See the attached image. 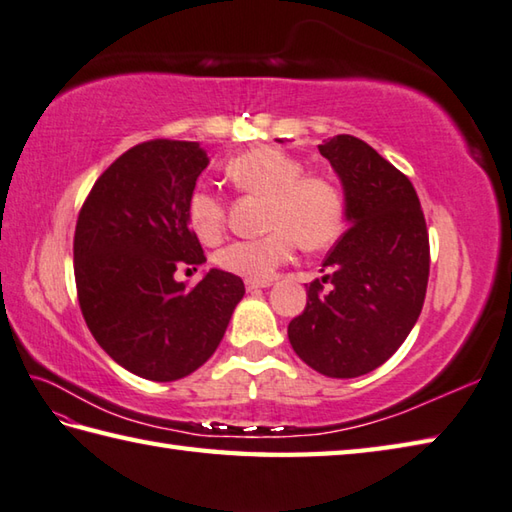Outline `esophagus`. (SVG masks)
<instances>
[{
	"mask_svg": "<svg viewBox=\"0 0 512 512\" xmlns=\"http://www.w3.org/2000/svg\"><path fill=\"white\" fill-rule=\"evenodd\" d=\"M270 282H253V279H246V290L248 293H253L257 288H268Z\"/></svg>",
	"mask_w": 512,
	"mask_h": 512,
	"instance_id": "esophagus-1",
	"label": "esophagus"
}]
</instances>
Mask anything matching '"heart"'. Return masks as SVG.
I'll use <instances>...</instances> for the list:
<instances>
[{
    "mask_svg": "<svg viewBox=\"0 0 512 512\" xmlns=\"http://www.w3.org/2000/svg\"><path fill=\"white\" fill-rule=\"evenodd\" d=\"M226 177L242 193L266 197L264 237L239 239L217 253V266L228 273L266 282L293 257L306 250L328 248L342 235L346 199L333 179L304 173V162L275 146L244 150L226 162ZM188 224L199 242L217 244L226 226V206L210 190H195L188 199Z\"/></svg>",
    "mask_w": 512,
    "mask_h": 512,
    "instance_id": "1",
    "label": "heart"
}]
</instances>
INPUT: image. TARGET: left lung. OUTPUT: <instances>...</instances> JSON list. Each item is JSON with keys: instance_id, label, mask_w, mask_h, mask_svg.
Listing matches in <instances>:
<instances>
[{"instance_id": "1", "label": "left lung", "mask_w": 512, "mask_h": 512, "mask_svg": "<svg viewBox=\"0 0 512 512\" xmlns=\"http://www.w3.org/2000/svg\"><path fill=\"white\" fill-rule=\"evenodd\" d=\"M319 153L342 182L350 228L326 255V275L306 286L288 339L317 373L350 379L393 357L422 313L428 230L410 179L373 146L337 135Z\"/></svg>"}]
</instances>
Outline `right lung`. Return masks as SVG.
<instances>
[{
  "instance_id": "obj_1",
  "label": "right lung",
  "mask_w": 512,
  "mask_h": 512,
  "mask_svg": "<svg viewBox=\"0 0 512 512\" xmlns=\"http://www.w3.org/2000/svg\"><path fill=\"white\" fill-rule=\"evenodd\" d=\"M208 166L197 142L150 139L110 164L79 210L75 284L86 326L133 375L175 382L215 353L244 282L210 268L195 288L177 268L206 262L188 199Z\"/></svg>"
}]
</instances>
